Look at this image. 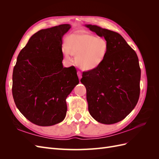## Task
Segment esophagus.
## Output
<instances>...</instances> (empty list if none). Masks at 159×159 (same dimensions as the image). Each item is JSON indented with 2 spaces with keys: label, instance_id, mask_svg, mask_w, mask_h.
Returning <instances> with one entry per match:
<instances>
[{
  "label": "esophagus",
  "instance_id": "obj_1",
  "mask_svg": "<svg viewBox=\"0 0 159 159\" xmlns=\"http://www.w3.org/2000/svg\"><path fill=\"white\" fill-rule=\"evenodd\" d=\"M78 75L79 79L80 80L81 78V72L80 71H78Z\"/></svg>",
  "mask_w": 159,
  "mask_h": 159
}]
</instances>
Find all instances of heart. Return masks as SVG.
I'll return each instance as SVG.
<instances>
[{"label":"heart","mask_w":159,"mask_h":159,"mask_svg":"<svg viewBox=\"0 0 159 159\" xmlns=\"http://www.w3.org/2000/svg\"><path fill=\"white\" fill-rule=\"evenodd\" d=\"M108 50L107 41L103 38L86 33H76L67 38L66 45L61 51L65 58L71 59V55L75 56V62L84 70H94L102 64Z\"/></svg>","instance_id":"obj_1"}]
</instances>
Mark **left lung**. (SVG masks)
Instances as JSON below:
<instances>
[{"instance_id": "obj_1", "label": "left lung", "mask_w": 159, "mask_h": 159, "mask_svg": "<svg viewBox=\"0 0 159 159\" xmlns=\"http://www.w3.org/2000/svg\"><path fill=\"white\" fill-rule=\"evenodd\" d=\"M104 37L108 50L98 68L83 72L90 115L99 123L121 121L136 106L140 95L141 69L136 52L119 33L96 25H85Z\"/></svg>"}]
</instances>
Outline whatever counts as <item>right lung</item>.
<instances>
[{
    "instance_id": "add662e5",
    "label": "right lung",
    "mask_w": 159,
    "mask_h": 159,
    "mask_svg": "<svg viewBox=\"0 0 159 159\" xmlns=\"http://www.w3.org/2000/svg\"><path fill=\"white\" fill-rule=\"evenodd\" d=\"M71 28L61 25L32 35L17 57L12 95L20 113L32 123L52 126L66 117V99L79 79L74 66L62 64V38Z\"/></svg>"
}]
</instances>
